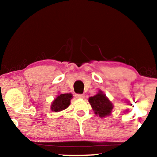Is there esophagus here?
<instances>
[{"label":"esophagus","mask_w":157,"mask_h":157,"mask_svg":"<svg viewBox=\"0 0 157 157\" xmlns=\"http://www.w3.org/2000/svg\"><path fill=\"white\" fill-rule=\"evenodd\" d=\"M76 97L77 98H84V94H76Z\"/></svg>","instance_id":"obj_1"}]
</instances>
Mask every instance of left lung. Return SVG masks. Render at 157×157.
Instances as JSON below:
<instances>
[{
  "mask_svg": "<svg viewBox=\"0 0 157 157\" xmlns=\"http://www.w3.org/2000/svg\"><path fill=\"white\" fill-rule=\"evenodd\" d=\"M89 102L95 114L99 116L101 118L109 117L113 108L112 103L102 91H99L95 96L89 97Z\"/></svg>",
  "mask_w": 157,
  "mask_h": 157,
  "instance_id": "obj_1",
  "label": "left lung"
}]
</instances>
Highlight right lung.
<instances>
[{
  "label": "right lung",
  "instance_id": "obj_1",
  "mask_svg": "<svg viewBox=\"0 0 157 157\" xmlns=\"http://www.w3.org/2000/svg\"><path fill=\"white\" fill-rule=\"evenodd\" d=\"M73 98L71 94H61L57 96L51 106V109L55 112L63 111L68 107L71 99Z\"/></svg>",
  "mask_w": 157,
  "mask_h": 157
}]
</instances>
